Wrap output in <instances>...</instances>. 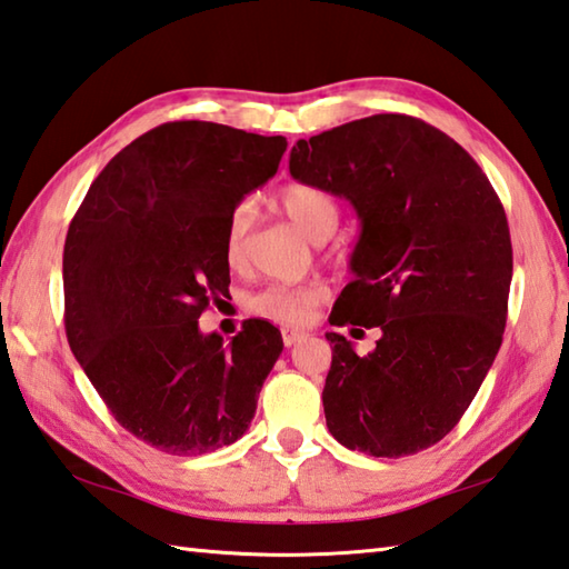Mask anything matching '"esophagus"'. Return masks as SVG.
<instances>
[{
	"instance_id": "34e87169",
	"label": "esophagus",
	"mask_w": 569,
	"mask_h": 569,
	"mask_svg": "<svg viewBox=\"0 0 569 569\" xmlns=\"http://www.w3.org/2000/svg\"><path fill=\"white\" fill-rule=\"evenodd\" d=\"M281 332H283V345H286V348H291V345H296L298 340L306 338V332H300V330H288V328H283Z\"/></svg>"
}]
</instances>
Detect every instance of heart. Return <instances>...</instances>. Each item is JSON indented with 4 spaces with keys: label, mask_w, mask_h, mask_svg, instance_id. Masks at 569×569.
<instances>
[{
    "label": "heart",
    "mask_w": 569,
    "mask_h": 569,
    "mask_svg": "<svg viewBox=\"0 0 569 569\" xmlns=\"http://www.w3.org/2000/svg\"><path fill=\"white\" fill-rule=\"evenodd\" d=\"M278 207L293 224L308 233L310 239H326L340 224V204L328 189L291 182L278 192ZM249 231V207L239 204L231 211L224 229V256L231 266H239L243 259ZM322 298V286L318 283H271L249 296L247 308L253 316L266 318L278 326H303Z\"/></svg>",
    "instance_id": "b5f03b06"
}]
</instances>
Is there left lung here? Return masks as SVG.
Masks as SVG:
<instances>
[{"label":"left lung","mask_w":569,"mask_h":569,"mask_svg":"<svg viewBox=\"0 0 569 569\" xmlns=\"http://www.w3.org/2000/svg\"><path fill=\"white\" fill-rule=\"evenodd\" d=\"M298 182L345 197L362 221L332 326L380 328L367 355L328 332L322 407L342 447L411 456L459 425L503 342L513 247L481 167L429 122L380 113L298 140Z\"/></svg>","instance_id":"left-lung-1"}]
</instances>
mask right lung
<instances>
[{
  "label": "right lung",
  "mask_w": 569,
  "mask_h": 569,
  "mask_svg": "<svg viewBox=\"0 0 569 569\" xmlns=\"http://www.w3.org/2000/svg\"><path fill=\"white\" fill-rule=\"evenodd\" d=\"M286 148L283 136L162 122L103 167L71 219L66 338L118 425L164 453L243 437L283 350L269 320L243 322L229 345L197 320L229 291V214Z\"/></svg>",
  "instance_id": "1"
}]
</instances>
